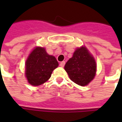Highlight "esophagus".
<instances>
[{
    "mask_svg": "<svg viewBox=\"0 0 122 122\" xmlns=\"http://www.w3.org/2000/svg\"><path fill=\"white\" fill-rule=\"evenodd\" d=\"M64 64H65V62L64 61H62V62H61L60 64V66H61V67H64Z\"/></svg>",
    "mask_w": 122,
    "mask_h": 122,
    "instance_id": "1",
    "label": "esophagus"
}]
</instances>
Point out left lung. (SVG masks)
Instances as JSON below:
<instances>
[{
  "label": "left lung",
  "instance_id": "1",
  "mask_svg": "<svg viewBox=\"0 0 122 122\" xmlns=\"http://www.w3.org/2000/svg\"><path fill=\"white\" fill-rule=\"evenodd\" d=\"M64 69L73 82L85 86L94 77L96 64L87 49L81 47L75 50L73 57L65 64Z\"/></svg>",
  "mask_w": 122,
  "mask_h": 122
}]
</instances>
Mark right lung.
<instances>
[{
	"label": "right lung",
	"mask_w": 122,
	"mask_h": 122,
	"mask_svg": "<svg viewBox=\"0 0 122 122\" xmlns=\"http://www.w3.org/2000/svg\"><path fill=\"white\" fill-rule=\"evenodd\" d=\"M58 62L54 56L45 51V48L36 47L26 62V76L28 83L37 86L44 83L51 77Z\"/></svg>",
	"instance_id": "1"
}]
</instances>
